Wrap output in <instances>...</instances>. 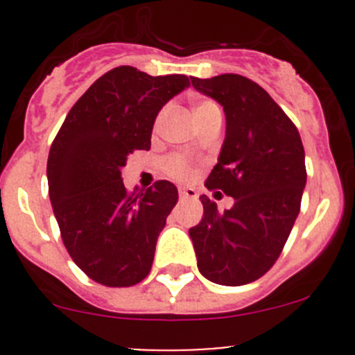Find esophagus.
<instances>
[{"label":"esophagus","instance_id":"esophagus-1","mask_svg":"<svg viewBox=\"0 0 355 355\" xmlns=\"http://www.w3.org/2000/svg\"><path fill=\"white\" fill-rule=\"evenodd\" d=\"M178 196H180V199H196L198 192H196V189H180Z\"/></svg>","mask_w":355,"mask_h":355}]
</instances>
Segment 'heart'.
<instances>
[{
	"label": "heart",
	"instance_id": "heart-1",
	"mask_svg": "<svg viewBox=\"0 0 355 355\" xmlns=\"http://www.w3.org/2000/svg\"><path fill=\"white\" fill-rule=\"evenodd\" d=\"M216 114H221L220 106L214 101H211V99H196V101L192 103V118H194V121L198 123V127H200V125H202L204 121L209 120V118L216 116ZM164 116H166V108L161 110L159 114H157L155 123L156 128L159 127L161 121L164 120ZM163 171L166 177L173 178V180L185 182L194 175V163H192L187 156L175 153V155L166 156L163 159Z\"/></svg>",
	"mask_w": 355,
	"mask_h": 355
}]
</instances>
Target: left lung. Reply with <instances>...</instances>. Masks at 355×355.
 <instances>
[{"mask_svg":"<svg viewBox=\"0 0 355 355\" xmlns=\"http://www.w3.org/2000/svg\"><path fill=\"white\" fill-rule=\"evenodd\" d=\"M191 80L227 116L223 148L204 185L235 204L221 213L200 196L204 216L189 234L200 273L239 287L268 273L284 250L306 187L304 146L287 113L250 78L223 73Z\"/></svg>","mask_w":355,"mask_h":355,"instance_id":"left-lung-1","label":"left lung"}]
</instances>
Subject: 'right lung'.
Masks as SVG:
<instances>
[{
	"mask_svg": "<svg viewBox=\"0 0 355 355\" xmlns=\"http://www.w3.org/2000/svg\"><path fill=\"white\" fill-rule=\"evenodd\" d=\"M187 75H153L116 67L68 111L48 156V187L63 244L91 280L132 287L149 275L159 232L178 191L157 180L128 192L121 168L149 151L159 110L189 87Z\"/></svg>",
	"mask_w": 355,
	"mask_h": 355,
	"instance_id": "add662e5",
	"label": "right lung"
}]
</instances>
